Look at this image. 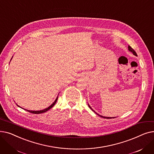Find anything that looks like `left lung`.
I'll return each instance as SVG.
<instances>
[{
  "mask_svg": "<svg viewBox=\"0 0 154 154\" xmlns=\"http://www.w3.org/2000/svg\"><path fill=\"white\" fill-rule=\"evenodd\" d=\"M128 50L129 51H130V52H132V54L134 55H135V56H137V53L135 52V51L133 49V48L130 46V45H128ZM88 107H90V109L92 110V111H94L95 113V114H97L99 116H100V117H103V118H105V119H112V118H115V117H103V116H100V115H99V114H97V112H95L92 109V107L89 106V104H88Z\"/></svg>",
  "mask_w": 154,
  "mask_h": 154,
  "instance_id": "obj_1",
  "label": "left lung"
}]
</instances>
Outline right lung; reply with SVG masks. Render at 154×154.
I'll return each mask as SVG.
<instances>
[{"label": "right lung", "instance_id": "obj_1", "mask_svg": "<svg viewBox=\"0 0 154 154\" xmlns=\"http://www.w3.org/2000/svg\"><path fill=\"white\" fill-rule=\"evenodd\" d=\"M12 59H11V60H12ZM57 99H58V96L57 97V98H56V99L55 100V101L51 105V106H49V107H48L47 108H46V109H43V110H27V109H24V110H27V111H28V112H31V113H33V114H42V113H44V112H47V110H48L49 109H51L54 105L55 104V103H56V102H57ZM17 106H19V107H20L19 106H18L17 105ZM22 108V107H21Z\"/></svg>", "mask_w": 154, "mask_h": 154}]
</instances>
